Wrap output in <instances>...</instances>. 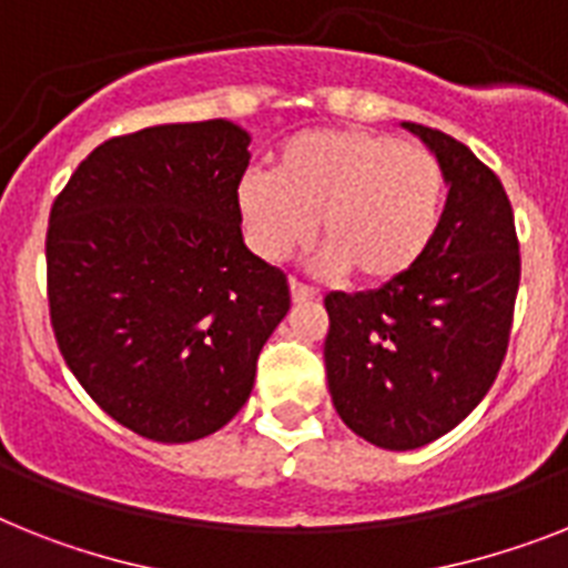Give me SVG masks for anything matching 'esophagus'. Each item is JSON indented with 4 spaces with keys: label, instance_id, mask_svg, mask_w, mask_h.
<instances>
[{
    "label": "esophagus",
    "instance_id": "obj_1",
    "mask_svg": "<svg viewBox=\"0 0 568 568\" xmlns=\"http://www.w3.org/2000/svg\"><path fill=\"white\" fill-rule=\"evenodd\" d=\"M290 295H293L295 304H307V302H316L318 293L313 287H307V284H302V281L290 278Z\"/></svg>",
    "mask_w": 568,
    "mask_h": 568
}]
</instances>
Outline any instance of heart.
Segmentation results:
<instances>
[{"label":"heart","instance_id":"b5f03b06","mask_svg":"<svg viewBox=\"0 0 568 568\" xmlns=\"http://www.w3.org/2000/svg\"><path fill=\"white\" fill-rule=\"evenodd\" d=\"M444 200V168L429 150L363 126L304 130L281 144L273 171L237 185L257 255L287 261L311 243L318 220L327 243L318 266L331 275L357 270L368 284L403 278L424 261Z\"/></svg>","mask_w":568,"mask_h":568}]
</instances>
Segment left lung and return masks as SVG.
Here are the masks:
<instances>
[{
    "instance_id": "left-lung-1",
    "label": "left lung",
    "mask_w": 568,
    "mask_h": 568,
    "mask_svg": "<svg viewBox=\"0 0 568 568\" xmlns=\"http://www.w3.org/2000/svg\"><path fill=\"white\" fill-rule=\"evenodd\" d=\"M403 126L442 162V229L415 270L365 293L325 295L327 388L348 429L383 449H418L462 424L505 359L519 241L503 182L467 144Z\"/></svg>"
}]
</instances>
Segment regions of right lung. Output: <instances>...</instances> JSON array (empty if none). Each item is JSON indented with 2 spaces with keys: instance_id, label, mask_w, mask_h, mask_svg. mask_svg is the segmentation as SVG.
Returning a JSON list of instances; mask_svg holds the SVG:
<instances>
[{
  "instance_id": "obj_1",
  "label": "right lung",
  "mask_w": 568,
  "mask_h": 568,
  "mask_svg": "<svg viewBox=\"0 0 568 568\" xmlns=\"http://www.w3.org/2000/svg\"><path fill=\"white\" fill-rule=\"evenodd\" d=\"M250 133L159 124L98 144L51 205V327L87 395L162 444L217 433L290 311L287 275L243 243Z\"/></svg>"
}]
</instances>
